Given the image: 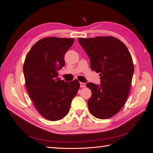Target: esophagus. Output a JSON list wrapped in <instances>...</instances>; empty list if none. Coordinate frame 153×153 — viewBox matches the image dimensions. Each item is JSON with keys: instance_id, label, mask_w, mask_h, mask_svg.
<instances>
[{"instance_id": "obj_1", "label": "esophagus", "mask_w": 153, "mask_h": 153, "mask_svg": "<svg viewBox=\"0 0 153 153\" xmlns=\"http://www.w3.org/2000/svg\"><path fill=\"white\" fill-rule=\"evenodd\" d=\"M80 85L81 87H85V85H86L85 83H84V82H80Z\"/></svg>"}]
</instances>
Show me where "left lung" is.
Listing matches in <instances>:
<instances>
[{
    "mask_svg": "<svg viewBox=\"0 0 153 153\" xmlns=\"http://www.w3.org/2000/svg\"><path fill=\"white\" fill-rule=\"evenodd\" d=\"M90 59L92 71L100 73L101 84L88 83L92 91L87 105L95 117L105 119L117 114L130 90L134 66L126 46L112 36L78 39Z\"/></svg>",
    "mask_w": 153,
    "mask_h": 153,
    "instance_id": "left-lung-1",
    "label": "left lung"
}]
</instances>
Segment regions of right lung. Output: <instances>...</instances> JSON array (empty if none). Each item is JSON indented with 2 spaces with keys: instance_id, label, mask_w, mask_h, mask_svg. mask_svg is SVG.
Masks as SVG:
<instances>
[{
  "instance_id": "add662e5",
  "label": "right lung",
  "mask_w": 153,
  "mask_h": 153,
  "mask_svg": "<svg viewBox=\"0 0 153 153\" xmlns=\"http://www.w3.org/2000/svg\"><path fill=\"white\" fill-rule=\"evenodd\" d=\"M73 42V38L48 37L35 43L26 55L23 69L27 92L38 112L49 121L66 116L80 89L77 80L66 82L57 78Z\"/></svg>"
}]
</instances>
